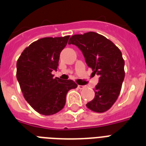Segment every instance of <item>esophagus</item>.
<instances>
[{
	"mask_svg": "<svg viewBox=\"0 0 146 146\" xmlns=\"http://www.w3.org/2000/svg\"><path fill=\"white\" fill-rule=\"evenodd\" d=\"M85 88V86L84 85H78V88H79V89H82V88Z\"/></svg>",
	"mask_w": 146,
	"mask_h": 146,
	"instance_id": "34e87169",
	"label": "esophagus"
}]
</instances>
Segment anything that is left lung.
<instances>
[{"instance_id":"8db88e82","label":"left lung","mask_w":146,"mask_h":146,"mask_svg":"<svg viewBox=\"0 0 146 146\" xmlns=\"http://www.w3.org/2000/svg\"><path fill=\"white\" fill-rule=\"evenodd\" d=\"M68 44L75 45L82 51L88 66L100 76L94 98L86 106L94 112H106L117 100L124 81L121 52L112 41L92 31L73 35Z\"/></svg>"}]
</instances>
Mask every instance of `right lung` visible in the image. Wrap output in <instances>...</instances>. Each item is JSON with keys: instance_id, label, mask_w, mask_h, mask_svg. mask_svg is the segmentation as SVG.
I'll list each match as a JSON object with an SVG mask.
<instances>
[{"instance_id": "obj_1", "label": "right lung", "mask_w": 146, "mask_h": 146, "mask_svg": "<svg viewBox=\"0 0 146 146\" xmlns=\"http://www.w3.org/2000/svg\"><path fill=\"white\" fill-rule=\"evenodd\" d=\"M70 36L44 37L32 42L22 52L16 63V77L24 98L35 111L43 115L62 110L66 96L77 85L71 80L54 78L59 57Z\"/></svg>"}]
</instances>
